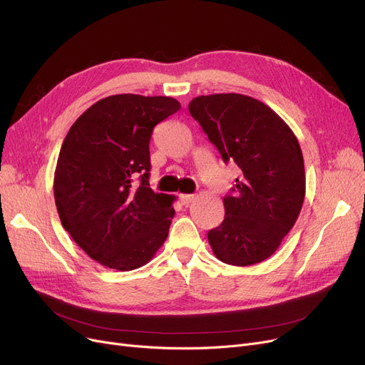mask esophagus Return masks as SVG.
Segmentation results:
<instances>
[{
    "instance_id": "34e87169",
    "label": "esophagus",
    "mask_w": 365,
    "mask_h": 365,
    "mask_svg": "<svg viewBox=\"0 0 365 365\" xmlns=\"http://www.w3.org/2000/svg\"><path fill=\"white\" fill-rule=\"evenodd\" d=\"M195 200H196V196H195V195H181V196H180V202H181L184 206L190 205V203L195 202Z\"/></svg>"
}]
</instances>
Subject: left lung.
<instances>
[{
	"label": "left lung",
	"mask_w": 365,
	"mask_h": 365,
	"mask_svg": "<svg viewBox=\"0 0 365 365\" xmlns=\"http://www.w3.org/2000/svg\"><path fill=\"white\" fill-rule=\"evenodd\" d=\"M224 162L240 169L224 196V221L207 232L218 259L233 266L264 262L302 211L306 177L294 132L270 107L240 93L195 98L188 106Z\"/></svg>",
	"instance_id": "1"
}]
</instances>
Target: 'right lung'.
I'll return each instance as SVG.
<instances>
[{
	"instance_id": "obj_1",
	"label": "right lung",
	"mask_w": 365,
	"mask_h": 365,
	"mask_svg": "<svg viewBox=\"0 0 365 365\" xmlns=\"http://www.w3.org/2000/svg\"><path fill=\"white\" fill-rule=\"evenodd\" d=\"M180 108L169 96L113 95L68 130L55 170V203L63 229L99 264L138 269L166 240L175 196L150 188V140L154 126Z\"/></svg>"
}]
</instances>
